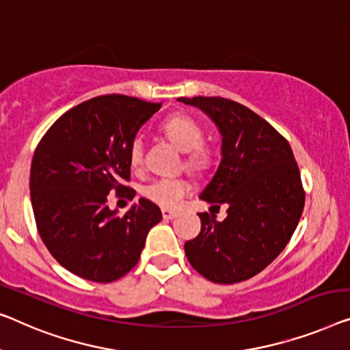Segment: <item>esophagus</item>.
I'll list each match as a JSON object with an SVG mask.
<instances>
[{"mask_svg": "<svg viewBox=\"0 0 350 350\" xmlns=\"http://www.w3.org/2000/svg\"><path fill=\"white\" fill-rule=\"evenodd\" d=\"M161 215H163L165 220H173V218L177 217V213L173 211H168V208H163V211H161Z\"/></svg>", "mask_w": 350, "mask_h": 350, "instance_id": "esophagus-1", "label": "esophagus"}]
</instances>
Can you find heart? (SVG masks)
Segmentation results:
<instances>
[{"mask_svg": "<svg viewBox=\"0 0 350 350\" xmlns=\"http://www.w3.org/2000/svg\"><path fill=\"white\" fill-rule=\"evenodd\" d=\"M163 132L177 148L185 152V165L193 171H202L212 163V150L202 143L204 130L201 124L187 114H174L163 122ZM130 163L139 165L144 157V142L137 137L130 144ZM190 191V184L179 177H160L144 185L143 195L161 207L174 208Z\"/></svg>", "mask_w": 350, "mask_h": 350, "instance_id": "obj_1", "label": "heart"}]
</instances>
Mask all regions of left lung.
<instances>
[{
	"mask_svg": "<svg viewBox=\"0 0 350 350\" xmlns=\"http://www.w3.org/2000/svg\"><path fill=\"white\" fill-rule=\"evenodd\" d=\"M212 119L221 135V161L201 200L228 217L200 213L201 232L185 242L191 267L218 284L241 283L267 267L291 241L305 206L292 149L265 119L223 97H180Z\"/></svg>",
	"mask_w": 350,
	"mask_h": 350,
	"instance_id": "1",
	"label": "left lung"
}]
</instances>
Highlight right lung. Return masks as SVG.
I'll return each instance as SVG.
<instances>
[{
  "label": "right lung",
  "mask_w": 350,
  "mask_h": 350,
  "mask_svg": "<svg viewBox=\"0 0 350 350\" xmlns=\"http://www.w3.org/2000/svg\"><path fill=\"white\" fill-rule=\"evenodd\" d=\"M161 103L108 94L62 114L36 148L31 204L39 236L62 267L96 283H111L137 265L149 229L161 220L139 198L124 215L107 206L130 180V144ZM135 190L127 196L133 198Z\"/></svg>",
  "instance_id": "right-lung-1"
}]
</instances>
